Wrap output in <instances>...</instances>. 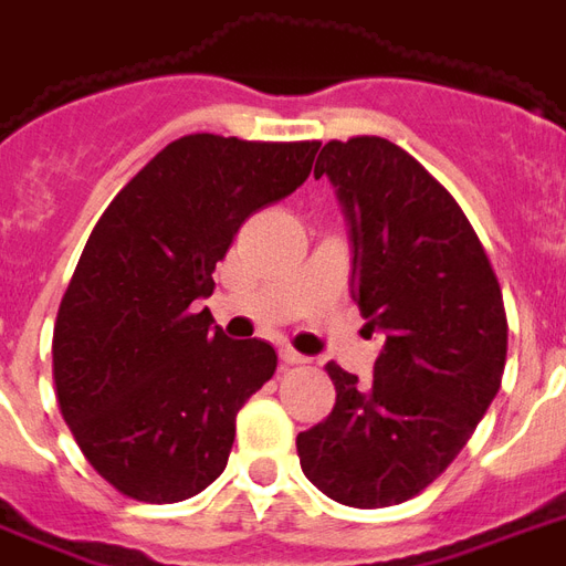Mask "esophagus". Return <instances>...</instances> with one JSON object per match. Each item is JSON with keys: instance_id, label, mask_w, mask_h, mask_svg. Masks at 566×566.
Returning a JSON list of instances; mask_svg holds the SVG:
<instances>
[{"instance_id": "34e87169", "label": "esophagus", "mask_w": 566, "mask_h": 566, "mask_svg": "<svg viewBox=\"0 0 566 566\" xmlns=\"http://www.w3.org/2000/svg\"><path fill=\"white\" fill-rule=\"evenodd\" d=\"M279 357H282L284 366H303V363H305L303 354H296L294 347H287V345L279 347Z\"/></svg>"}]
</instances>
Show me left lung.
Instances as JSON below:
<instances>
[{"label": "left lung", "mask_w": 566, "mask_h": 566, "mask_svg": "<svg viewBox=\"0 0 566 566\" xmlns=\"http://www.w3.org/2000/svg\"><path fill=\"white\" fill-rule=\"evenodd\" d=\"M324 174L350 221L354 300L387 342L371 384L326 363L336 405L296 453L326 497L375 510L420 495L471 441L504 378V296L462 207L401 146L329 140Z\"/></svg>", "instance_id": "left-lung-1"}]
</instances>
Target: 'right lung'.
<instances>
[{
	"label": "right lung",
	"mask_w": 566,
	"mask_h": 566,
	"mask_svg": "<svg viewBox=\"0 0 566 566\" xmlns=\"http://www.w3.org/2000/svg\"><path fill=\"white\" fill-rule=\"evenodd\" d=\"M317 146L186 134L92 228L53 326V384L86 462L125 497L177 504L224 471L237 413L279 357L209 326L198 303L245 219L308 179Z\"/></svg>",
	"instance_id": "right-lung-1"
}]
</instances>
